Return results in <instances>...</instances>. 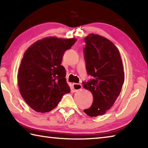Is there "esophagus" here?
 <instances>
[{"label": "esophagus", "mask_w": 148, "mask_h": 148, "mask_svg": "<svg viewBox=\"0 0 148 148\" xmlns=\"http://www.w3.org/2000/svg\"><path fill=\"white\" fill-rule=\"evenodd\" d=\"M72 86H73V89L74 92L79 91L82 88V86L80 84H73Z\"/></svg>", "instance_id": "1"}]
</instances>
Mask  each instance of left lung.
I'll return each mask as SVG.
<instances>
[{"label": "left lung", "mask_w": 148, "mask_h": 148, "mask_svg": "<svg viewBox=\"0 0 148 148\" xmlns=\"http://www.w3.org/2000/svg\"><path fill=\"white\" fill-rule=\"evenodd\" d=\"M84 40L86 69L92 79L83 84L91 92L93 102L84 112L90 117H97L104 115L116 102L124 83L125 72L119 51L113 42L93 33Z\"/></svg>", "instance_id": "obj_1"}]
</instances>
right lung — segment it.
Instances as JSON below:
<instances>
[{
  "instance_id": "obj_1",
  "label": "right lung",
  "mask_w": 148,
  "mask_h": 148,
  "mask_svg": "<svg viewBox=\"0 0 148 148\" xmlns=\"http://www.w3.org/2000/svg\"><path fill=\"white\" fill-rule=\"evenodd\" d=\"M76 40L74 38L46 37L35 42L24 53L17 84L20 94L34 111H51L64 94L71 92L61 62L65 50Z\"/></svg>"
}]
</instances>
